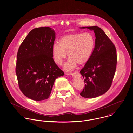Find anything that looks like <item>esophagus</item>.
<instances>
[{
    "label": "esophagus",
    "instance_id": "obj_1",
    "mask_svg": "<svg viewBox=\"0 0 133 133\" xmlns=\"http://www.w3.org/2000/svg\"><path fill=\"white\" fill-rule=\"evenodd\" d=\"M73 77H81V74L79 73V72L78 71H75L72 73L70 74Z\"/></svg>",
    "mask_w": 133,
    "mask_h": 133
}]
</instances>
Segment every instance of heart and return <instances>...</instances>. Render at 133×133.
<instances>
[{"instance_id":"heart-1","label":"heart","mask_w":133,"mask_h":133,"mask_svg":"<svg viewBox=\"0 0 133 133\" xmlns=\"http://www.w3.org/2000/svg\"><path fill=\"white\" fill-rule=\"evenodd\" d=\"M95 45V36L90 32L67 34L61 38L60 44H53L52 58L56 64L61 65L68 54L70 58L64 65V69L66 71H71L77 63L83 65L90 60Z\"/></svg>"}]
</instances>
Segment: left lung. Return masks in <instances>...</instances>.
<instances>
[{"label":"left lung","instance_id":"1","mask_svg":"<svg viewBox=\"0 0 133 133\" xmlns=\"http://www.w3.org/2000/svg\"><path fill=\"white\" fill-rule=\"evenodd\" d=\"M80 28L94 31L96 37L92 56L80 71L85 84L80 95L86 98H96L105 94L111 87L116 70V51L112 42L100 28Z\"/></svg>","mask_w":133,"mask_h":133}]
</instances>
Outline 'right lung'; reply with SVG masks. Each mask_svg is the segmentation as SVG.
Here are the masks:
<instances>
[{
	"instance_id": "obj_1",
	"label": "right lung",
	"mask_w": 133,
	"mask_h": 133,
	"mask_svg": "<svg viewBox=\"0 0 133 133\" xmlns=\"http://www.w3.org/2000/svg\"><path fill=\"white\" fill-rule=\"evenodd\" d=\"M56 33L49 27L31 31L17 54L16 72L21 91L28 98L42 101L50 97L56 79L64 72L52 55Z\"/></svg>"
}]
</instances>
